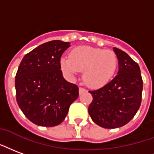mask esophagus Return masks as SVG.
I'll return each instance as SVG.
<instances>
[{
    "mask_svg": "<svg viewBox=\"0 0 154 154\" xmlns=\"http://www.w3.org/2000/svg\"><path fill=\"white\" fill-rule=\"evenodd\" d=\"M86 90L85 88H83V87H80L79 88V93L80 94H82V93H84V92H86Z\"/></svg>",
    "mask_w": 154,
    "mask_h": 154,
    "instance_id": "1",
    "label": "esophagus"
}]
</instances>
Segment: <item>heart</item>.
Listing matches in <instances>:
<instances>
[{
    "instance_id": "obj_1",
    "label": "heart",
    "mask_w": 154,
    "mask_h": 154,
    "mask_svg": "<svg viewBox=\"0 0 154 154\" xmlns=\"http://www.w3.org/2000/svg\"><path fill=\"white\" fill-rule=\"evenodd\" d=\"M61 68L73 78L83 72L86 83L93 88H100L112 80L118 68V60L114 52L91 46H78L70 52L69 58L62 57Z\"/></svg>"
}]
</instances>
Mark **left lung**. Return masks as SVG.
<instances>
[{
	"mask_svg": "<svg viewBox=\"0 0 154 154\" xmlns=\"http://www.w3.org/2000/svg\"><path fill=\"white\" fill-rule=\"evenodd\" d=\"M118 59V75L103 87L90 91L93 100L88 112L98 126L114 129L134 118L142 100L143 80L138 63L120 49L113 48Z\"/></svg>",
	"mask_w": 154,
	"mask_h": 154,
	"instance_id": "1",
	"label": "left lung"
}]
</instances>
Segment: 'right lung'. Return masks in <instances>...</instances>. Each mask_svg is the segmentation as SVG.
<instances>
[{"label":"right lung","mask_w":154,"mask_h":154,"mask_svg":"<svg viewBox=\"0 0 154 154\" xmlns=\"http://www.w3.org/2000/svg\"><path fill=\"white\" fill-rule=\"evenodd\" d=\"M69 42H45L23 58L15 76L16 100L37 126H58L79 95L78 86L63 77L60 59Z\"/></svg>","instance_id":"obj_1"}]
</instances>
